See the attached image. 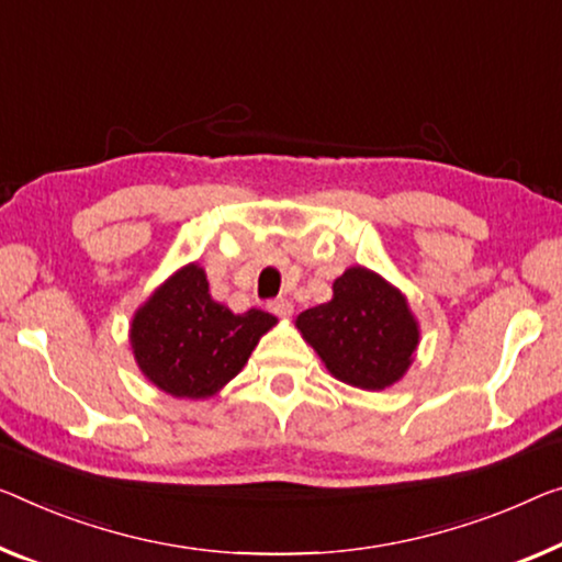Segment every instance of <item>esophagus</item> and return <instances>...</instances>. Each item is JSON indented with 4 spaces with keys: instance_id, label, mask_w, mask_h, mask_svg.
Returning <instances> with one entry per match:
<instances>
[{
    "instance_id": "34e87169",
    "label": "esophagus",
    "mask_w": 562,
    "mask_h": 562,
    "mask_svg": "<svg viewBox=\"0 0 562 562\" xmlns=\"http://www.w3.org/2000/svg\"><path fill=\"white\" fill-rule=\"evenodd\" d=\"M270 310L278 317H290L292 313H295V305L290 303V300H284V297H280V300H274V303H270Z\"/></svg>"
}]
</instances>
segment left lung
<instances>
[{
  "instance_id": "8db88e82",
  "label": "left lung",
  "mask_w": 562,
  "mask_h": 562,
  "mask_svg": "<svg viewBox=\"0 0 562 562\" xmlns=\"http://www.w3.org/2000/svg\"><path fill=\"white\" fill-rule=\"evenodd\" d=\"M295 328L333 379L363 391L404 379L422 338L404 292L361 265L333 282L328 303L300 313Z\"/></svg>"
}]
</instances>
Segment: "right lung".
I'll return each mask as SVG.
<instances>
[{"label":"right lung","instance_id":"right-lung-1","mask_svg":"<svg viewBox=\"0 0 562 562\" xmlns=\"http://www.w3.org/2000/svg\"><path fill=\"white\" fill-rule=\"evenodd\" d=\"M274 325L265 310L237 315L216 303L204 267L189 262L133 313L128 340L138 371L158 391L196 401L227 386Z\"/></svg>","mask_w":562,"mask_h":562}]
</instances>
